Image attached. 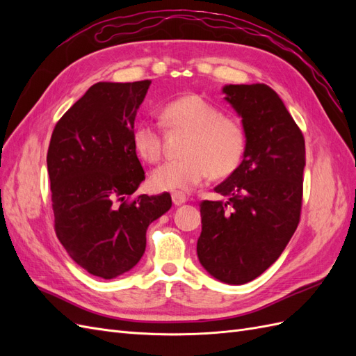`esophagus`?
I'll return each mask as SVG.
<instances>
[{"mask_svg": "<svg viewBox=\"0 0 356 356\" xmlns=\"http://www.w3.org/2000/svg\"><path fill=\"white\" fill-rule=\"evenodd\" d=\"M172 202H174V204H182V203H186L187 202V196L184 195V193H181V191H175V193H172Z\"/></svg>", "mask_w": 356, "mask_h": 356, "instance_id": "obj_1", "label": "esophagus"}]
</instances>
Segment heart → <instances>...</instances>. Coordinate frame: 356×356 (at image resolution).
Here are the masks:
<instances>
[{"label": "heart", "mask_w": 356, "mask_h": 356, "mask_svg": "<svg viewBox=\"0 0 356 356\" xmlns=\"http://www.w3.org/2000/svg\"><path fill=\"white\" fill-rule=\"evenodd\" d=\"M160 120L169 134L186 132L184 157L165 161L152 174L157 190H191L209 178H224L238 169L246 153L248 138L238 117L224 114L202 95H186L160 108ZM138 156L154 163L163 152V129L149 120L138 122L132 131Z\"/></svg>", "instance_id": "obj_1"}]
</instances>
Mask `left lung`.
<instances>
[{
  "mask_svg": "<svg viewBox=\"0 0 356 356\" xmlns=\"http://www.w3.org/2000/svg\"><path fill=\"white\" fill-rule=\"evenodd\" d=\"M222 92L242 115L248 145L241 166L213 188L227 200L200 203L202 266L225 284L252 281L285 250L303 203L305 136L273 89L230 84Z\"/></svg>",
  "mask_w": 356,
  "mask_h": 356,
  "instance_id": "1",
  "label": "left lung"
}]
</instances>
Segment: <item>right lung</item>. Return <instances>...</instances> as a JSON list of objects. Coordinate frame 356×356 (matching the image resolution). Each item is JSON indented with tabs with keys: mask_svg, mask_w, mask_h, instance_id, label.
I'll use <instances>...</instances> for the list:
<instances>
[{
	"mask_svg": "<svg viewBox=\"0 0 356 356\" xmlns=\"http://www.w3.org/2000/svg\"><path fill=\"white\" fill-rule=\"evenodd\" d=\"M152 80L96 83L53 129L47 172L58 239L86 272L104 279L141 260L148 225L172 207L169 193H134L145 179L132 144Z\"/></svg>",
	"mask_w": 356,
	"mask_h": 356,
	"instance_id": "obj_1",
	"label": "right lung"
}]
</instances>
